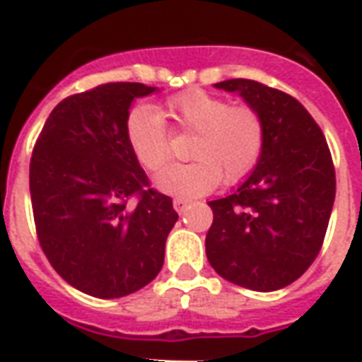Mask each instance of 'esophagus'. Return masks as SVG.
<instances>
[{
    "mask_svg": "<svg viewBox=\"0 0 362 362\" xmlns=\"http://www.w3.org/2000/svg\"><path fill=\"white\" fill-rule=\"evenodd\" d=\"M173 205H174V209H176V211L184 213L189 207V202H188V199H182V197H176V199L173 202Z\"/></svg>",
    "mask_w": 362,
    "mask_h": 362,
    "instance_id": "1",
    "label": "esophagus"
}]
</instances>
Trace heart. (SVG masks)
Returning <instances> with one entry per match:
<instances>
[{
  "label": "heart",
  "instance_id": "heart-1",
  "mask_svg": "<svg viewBox=\"0 0 362 362\" xmlns=\"http://www.w3.org/2000/svg\"><path fill=\"white\" fill-rule=\"evenodd\" d=\"M166 116L174 126L192 132L189 163L163 168L155 186L165 194L197 197L209 194L217 184H236L256 168L264 151V122L248 104L230 106L228 100L194 89L168 98ZM126 135L137 160L147 170H158L170 158L168 129L160 112L151 104H139L129 112Z\"/></svg>",
  "mask_w": 362,
  "mask_h": 362
}]
</instances>
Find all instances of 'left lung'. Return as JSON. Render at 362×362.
Wrapping results in <instances>:
<instances>
[{
	"label": "left lung",
	"mask_w": 362,
	"mask_h": 362,
	"mask_svg": "<svg viewBox=\"0 0 362 362\" xmlns=\"http://www.w3.org/2000/svg\"><path fill=\"white\" fill-rule=\"evenodd\" d=\"M238 93L264 122V151L230 196L209 202L205 252L223 279L252 291H277L318 256L335 199L326 137L308 110L283 90L250 79L215 83Z\"/></svg>",
	"instance_id": "1"
}]
</instances>
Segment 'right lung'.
<instances>
[{
	"label": "right lung",
	"instance_id": "obj_1",
	"mask_svg": "<svg viewBox=\"0 0 362 362\" xmlns=\"http://www.w3.org/2000/svg\"><path fill=\"white\" fill-rule=\"evenodd\" d=\"M143 83H106L67 96L52 110L30 158L38 243L52 267L96 298L132 295L155 279L178 213L147 188L126 122ZM140 202L127 205V197Z\"/></svg>",
	"mask_w": 362,
	"mask_h": 362
}]
</instances>
